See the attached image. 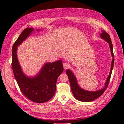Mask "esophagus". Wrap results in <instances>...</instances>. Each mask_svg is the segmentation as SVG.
<instances>
[{
	"instance_id": "obj_1",
	"label": "esophagus",
	"mask_w": 124,
	"mask_h": 124,
	"mask_svg": "<svg viewBox=\"0 0 124 124\" xmlns=\"http://www.w3.org/2000/svg\"><path fill=\"white\" fill-rule=\"evenodd\" d=\"M63 68L65 69H66L67 68H68L69 67V65L68 63H66V62H64L63 63Z\"/></svg>"
}]
</instances>
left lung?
I'll return each instance as SVG.
<instances>
[{
    "label": "left lung",
    "mask_w": 124,
    "mask_h": 124,
    "mask_svg": "<svg viewBox=\"0 0 124 124\" xmlns=\"http://www.w3.org/2000/svg\"><path fill=\"white\" fill-rule=\"evenodd\" d=\"M102 31V32H101L100 34L101 38L105 40V41H106L109 44L111 55L112 56V58H113L111 62V70L109 75H108V76L107 78L106 83H105L104 87L102 89H101L99 90V91L95 92H90L85 91V90L81 88L80 86H78L77 78L75 77L74 75L73 74L72 71L70 70L69 69L67 70L66 73L69 78L71 91H72V93L74 97H75V98L77 99L78 100L83 101V102H91V101H92L96 99L97 98H98V97L102 95L103 94V93L104 92V91H106V89L108 87V83H109V81L110 80L112 71L113 68L114 62L113 45H112L111 39L110 38L109 35L104 31Z\"/></svg>",
    "instance_id": "1"
}]
</instances>
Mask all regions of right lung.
Returning <instances> with one entry per match:
<instances>
[{
	"instance_id": "obj_1",
	"label": "right lung",
	"mask_w": 124,
	"mask_h": 124,
	"mask_svg": "<svg viewBox=\"0 0 124 124\" xmlns=\"http://www.w3.org/2000/svg\"><path fill=\"white\" fill-rule=\"evenodd\" d=\"M32 31V28L24 29L13 45L12 67L14 77L24 95L33 102L41 103L50 100L54 95L57 78L63 72V68L62 61L59 60L45 63L39 73L33 77L24 74L17 59V46Z\"/></svg>"
}]
</instances>
